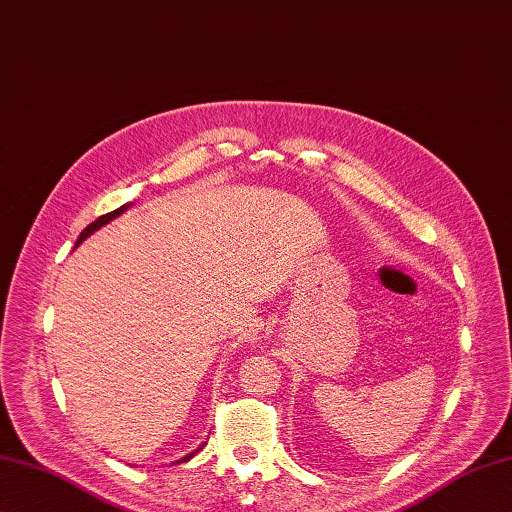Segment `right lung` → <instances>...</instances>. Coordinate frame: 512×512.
<instances>
[{
  "mask_svg": "<svg viewBox=\"0 0 512 512\" xmlns=\"http://www.w3.org/2000/svg\"><path fill=\"white\" fill-rule=\"evenodd\" d=\"M129 205H131V203H127V205H121L119 209H114V212H110V214H106V216H99V218H97L95 222H90V225H88V227H86V229H84V231L80 233V238H77L75 246H80V244H82V242H84V240L88 238V235H93V233H95L97 229H101L103 225H108V222H110V220H114L116 216H121V214L125 212V209H127ZM203 445H205V443H203ZM203 445H199V450H203ZM199 450H194V452L186 454V456H183V458H181V461H177V463H186V461H190V458H192V456H194L196 452H199Z\"/></svg>",
  "mask_w": 512,
  "mask_h": 512,
  "instance_id": "right-lung-1",
  "label": "right lung"
}]
</instances>
